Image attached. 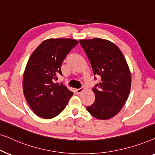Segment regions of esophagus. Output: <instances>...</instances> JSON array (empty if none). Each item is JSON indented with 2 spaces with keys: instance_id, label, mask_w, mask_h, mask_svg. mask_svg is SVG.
Returning <instances> with one entry per match:
<instances>
[{
  "instance_id": "obj_1",
  "label": "esophagus",
  "mask_w": 155,
  "mask_h": 155,
  "mask_svg": "<svg viewBox=\"0 0 155 155\" xmlns=\"http://www.w3.org/2000/svg\"><path fill=\"white\" fill-rule=\"evenodd\" d=\"M84 91V88H78V89H77V90H76V91H77V93H82L83 91Z\"/></svg>"
}]
</instances>
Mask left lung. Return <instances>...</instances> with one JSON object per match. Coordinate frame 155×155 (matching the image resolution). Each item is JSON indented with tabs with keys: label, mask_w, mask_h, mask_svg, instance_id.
I'll return each mask as SVG.
<instances>
[{
	"label": "left lung",
	"mask_w": 155,
	"mask_h": 155,
	"mask_svg": "<svg viewBox=\"0 0 155 155\" xmlns=\"http://www.w3.org/2000/svg\"><path fill=\"white\" fill-rule=\"evenodd\" d=\"M79 42L93 74L101 77L100 84L93 88L94 103L87 107V110L96 119L112 118L123 107L130 93L131 76L126 59L120 49L110 41L95 38L81 39Z\"/></svg>",
	"instance_id": "1"
}]
</instances>
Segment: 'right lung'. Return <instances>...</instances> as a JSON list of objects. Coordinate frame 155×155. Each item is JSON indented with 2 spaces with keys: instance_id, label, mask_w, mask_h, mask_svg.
Listing matches in <instances>:
<instances>
[{
  "instance_id": "right-lung-1",
  "label": "right lung",
  "mask_w": 155,
  "mask_h": 155,
  "mask_svg": "<svg viewBox=\"0 0 155 155\" xmlns=\"http://www.w3.org/2000/svg\"><path fill=\"white\" fill-rule=\"evenodd\" d=\"M78 41L71 38L43 41L28 60L23 76V92L27 103L37 116L52 119L64 110L74 93L54 81L62 74L65 57Z\"/></svg>"
}]
</instances>
